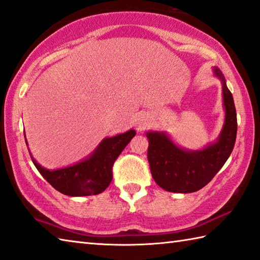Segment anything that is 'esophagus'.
<instances>
[{"label":"esophagus","mask_w":260,"mask_h":260,"mask_svg":"<svg viewBox=\"0 0 260 260\" xmlns=\"http://www.w3.org/2000/svg\"><path fill=\"white\" fill-rule=\"evenodd\" d=\"M138 125H139L140 127H143V126L145 125V121H143V119H140V118H139V120H138Z\"/></svg>","instance_id":"1"}]
</instances>
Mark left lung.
<instances>
[{"label": "left lung", "instance_id": "1", "mask_svg": "<svg viewBox=\"0 0 260 260\" xmlns=\"http://www.w3.org/2000/svg\"><path fill=\"white\" fill-rule=\"evenodd\" d=\"M212 74L221 83L225 118L223 128L215 142L191 150L175 143L167 132L149 131L148 159L152 177L160 187L174 193H191L208 184L232 153L237 139V111L232 93L219 68Z\"/></svg>", "mask_w": 260, "mask_h": 260}]
</instances>
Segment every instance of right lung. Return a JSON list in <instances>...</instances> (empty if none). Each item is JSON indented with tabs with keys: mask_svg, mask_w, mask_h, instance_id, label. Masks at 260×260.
<instances>
[{
	"mask_svg": "<svg viewBox=\"0 0 260 260\" xmlns=\"http://www.w3.org/2000/svg\"><path fill=\"white\" fill-rule=\"evenodd\" d=\"M135 134L134 129H129L110 138L107 136L86 158L56 169L42 167L31 155L29 148L28 151L37 171L56 191L69 197L95 196L109 186L112 179V165ZM23 135L28 146L25 132Z\"/></svg>",
	"mask_w": 260,
	"mask_h": 260,
	"instance_id": "right-lung-1",
	"label": "right lung"
}]
</instances>
